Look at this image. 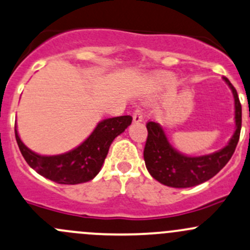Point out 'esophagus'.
<instances>
[{"label": "esophagus", "mask_w": 250, "mask_h": 250, "mask_svg": "<svg viewBox=\"0 0 250 250\" xmlns=\"http://www.w3.org/2000/svg\"><path fill=\"white\" fill-rule=\"evenodd\" d=\"M144 120V114H143V110L141 109H136L135 111H134V115H133V121L135 123L138 122H141V121Z\"/></svg>", "instance_id": "1"}]
</instances>
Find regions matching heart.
Listing matches in <instances>:
<instances>
[{"label": "heart", "instance_id": "1", "mask_svg": "<svg viewBox=\"0 0 250 250\" xmlns=\"http://www.w3.org/2000/svg\"><path fill=\"white\" fill-rule=\"evenodd\" d=\"M157 79H158V81L160 83H172L173 77L170 74H159L158 77H157Z\"/></svg>", "mask_w": 250, "mask_h": 250}]
</instances>
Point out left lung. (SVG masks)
<instances>
[{
	"mask_svg": "<svg viewBox=\"0 0 250 250\" xmlns=\"http://www.w3.org/2000/svg\"><path fill=\"white\" fill-rule=\"evenodd\" d=\"M229 85L235 98L236 130L224 148L200 157H188L176 151L167 141L164 129L156 122H147V140L144 159L152 177L167 187L188 188L201 185L217 175L228 164L238 140L242 125V106L236 88L228 78H223Z\"/></svg>",
	"mask_w": 250,
	"mask_h": 250,
	"instance_id": "obj_1",
	"label": "left lung"
}]
</instances>
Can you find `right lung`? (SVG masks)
<instances>
[{
  "label": "right lung",
  "instance_id": "1",
  "mask_svg": "<svg viewBox=\"0 0 250 250\" xmlns=\"http://www.w3.org/2000/svg\"><path fill=\"white\" fill-rule=\"evenodd\" d=\"M132 120L129 115L103 120L80 146L59 156H41L27 148L19 138L17 125L15 139L22 157L39 175L60 185H78L96 177L114 139L125 132Z\"/></svg>",
  "mask_w": 250,
  "mask_h": 250
}]
</instances>
